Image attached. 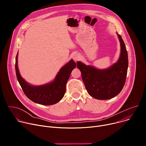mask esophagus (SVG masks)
Masks as SVG:
<instances>
[{"mask_svg": "<svg viewBox=\"0 0 146 146\" xmlns=\"http://www.w3.org/2000/svg\"><path fill=\"white\" fill-rule=\"evenodd\" d=\"M73 59L75 60V61H77L80 59V56L78 54H74L73 56Z\"/></svg>", "mask_w": 146, "mask_h": 146, "instance_id": "obj_1", "label": "esophagus"}]
</instances>
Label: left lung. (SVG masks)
Wrapping results in <instances>:
<instances>
[{"label":"left lung","instance_id":"1","mask_svg":"<svg viewBox=\"0 0 146 146\" xmlns=\"http://www.w3.org/2000/svg\"><path fill=\"white\" fill-rule=\"evenodd\" d=\"M121 54L117 63L106 69H98L87 66L81 62L77 66L81 72V77L88 93L99 100L111 99L122 90L125 83L128 67V52L123 41L119 34Z\"/></svg>","mask_w":146,"mask_h":146}]
</instances>
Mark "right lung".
<instances>
[{
	"label": "right lung",
	"instance_id": "1",
	"mask_svg": "<svg viewBox=\"0 0 146 146\" xmlns=\"http://www.w3.org/2000/svg\"><path fill=\"white\" fill-rule=\"evenodd\" d=\"M17 54L15 58V72L17 80L25 95L35 103L43 105H52L63 98L66 92V84L72 71L76 67V62L70 60L62 67L58 73L55 80L40 86H32L27 83L21 76L17 66Z\"/></svg>",
	"mask_w": 146,
	"mask_h": 146
}]
</instances>
